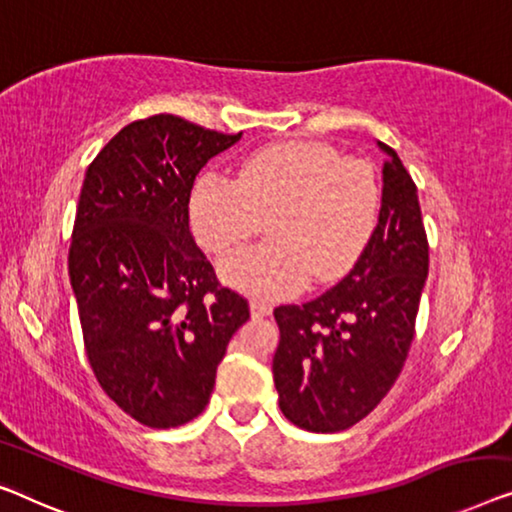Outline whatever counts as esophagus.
Segmentation results:
<instances>
[{"label": "esophagus", "mask_w": 512, "mask_h": 512, "mask_svg": "<svg viewBox=\"0 0 512 512\" xmlns=\"http://www.w3.org/2000/svg\"><path fill=\"white\" fill-rule=\"evenodd\" d=\"M249 307H251V314H254V316H268L272 311V305H268V302L258 300V298L251 300Z\"/></svg>", "instance_id": "1"}]
</instances>
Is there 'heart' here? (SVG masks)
<instances>
[{
	"label": "heart",
	"mask_w": 512,
	"mask_h": 512,
	"mask_svg": "<svg viewBox=\"0 0 512 512\" xmlns=\"http://www.w3.org/2000/svg\"><path fill=\"white\" fill-rule=\"evenodd\" d=\"M381 189L367 161L332 145L295 140L263 147L240 164L238 180L205 173L189 196L191 231L212 254L254 238L268 219V242L221 263V277L258 298L300 291L353 270L379 221Z\"/></svg>",
	"instance_id": "heart-1"
}]
</instances>
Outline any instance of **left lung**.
<instances>
[{"label":"left lung","mask_w":512,"mask_h":512,"mask_svg":"<svg viewBox=\"0 0 512 512\" xmlns=\"http://www.w3.org/2000/svg\"><path fill=\"white\" fill-rule=\"evenodd\" d=\"M383 164L379 224L353 270L305 305L274 309L279 409L307 432H342L376 409L416 335L429 244L418 187L397 152Z\"/></svg>","instance_id":"left-lung-1"}]
</instances>
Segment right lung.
<instances>
[{
    "mask_svg": "<svg viewBox=\"0 0 512 512\" xmlns=\"http://www.w3.org/2000/svg\"><path fill=\"white\" fill-rule=\"evenodd\" d=\"M240 136L152 115L110 138L85 173L69 247L85 353L103 392L145 427L203 413L249 318L189 233L198 170Z\"/></svg>",
    "mask_w": 512,
    "mask_h": 512,
    "instance_id": "add662e5",
    "label": "right lung"
}]
</instances>
